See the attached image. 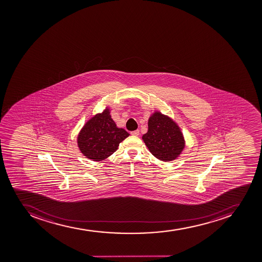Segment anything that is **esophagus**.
<instances>
[{
    "label": "esophagus",
    "instance_id": "34e87169",
    "mask_svg": "<svg viewBox=\"0 0 262 262\" xmlns=\"http://www.w3.org/2000/svg\"><path fill=\"white\" fill-rule=\"evenodd\" d=\"M139 130H133V132H130V134H132V136H138V135H139Z\"/></svg>",
    "mask_w": 262,
    "mask_h": 262
}]
</instances>
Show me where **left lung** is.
Wrapping results in <instances>:
<instances>
[{"mask_svg":"<svg viewBox=\"0 0 262 262\" xmlns=\"http://www.w3.org/2000/svg\"><path fill=\"white\" fill-rule=\"evenodd\" d=\"M142 140L150 153L163 162L176 159L185 146L179 125L159 112L149 118L148 132L142 136Z\"/></svg>","mask_w":262,"mask_h":262,"instance_id":"obj_1","label":"left lung"}]
</instances>
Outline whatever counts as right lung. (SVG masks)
I'll return each instance as SVG.
<instances>
[{
  "instance_id": "right-lung-1",
  "label": "right lung",
  "mask_w": 262,
  "mask_h": 262,
  "mask_svg": "<svg viewBox=\"0 0 262 262\" xmlns=\"http://www.w3.org/2000/svg\"><path fill=\"white\" fill-rule=\"evenodd\" d=\"M129 135L126 130L116 126L107 108L86 122L77 141L79 150L86 158L102 161L112 155L118 149L119 144Z\"/></svg>"
}]
</instances>
